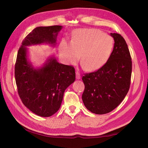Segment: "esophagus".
Listing matches in <instances>:
<instances>
[{
    "label": "esophagus",
    "instance_id": "esophagus-1",
    "mask_svg": "<svg viewBox=\"0 0 148 148\" xmlns=\"http://www.w3.org/2000/svg\"><path fill=\"white\" fill-rule=\"evenodd\" d=\"M76 79H81V75H80V74L78 72H76Z\"/></svg>",
    "mask_w": 148,
    "mask_h": 148
}]
</instances>
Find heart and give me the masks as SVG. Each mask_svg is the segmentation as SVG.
Wrapping results in <instances>:
<instances>
[{
  "instance_id": "heart-1",
  "label": "heart",
  "mask_w": 148,
  "mask_h": 148,
  "mask_svg": "<svg viewBox=\"0 0 148 148\" xmlns=\"http://www.w3.org/2000/svg\"><path fill=\"white\" fill-rule=\"evenodd\" d=\"M114 46L112 37L95 29H77L73 32L71 42L62 40L59 53L69 64L79 61L86 70L93 71L108 62Z\"/></svg>"
}]
</instances>
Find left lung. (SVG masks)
I'll use <instances>...</instances> for the list:
<instances>
[{"label": "left lung", "instance_id": "8db88e82", "mask_svg": "<svg viewBox=\"0 0 148 148\" xmlns=\"http://www.w3.org/2000/svg\"><path fill=\"white\" fill-rule=\"evenodd\" d=\"M111 36L114 45L108 62L82 77L83 102L88 110L97 114H106L118 107L130 85L132 59L127 44L120 34L111 33Z\"/></svg>", "mask_w": 148, "mask_h": 148}]
</instances>
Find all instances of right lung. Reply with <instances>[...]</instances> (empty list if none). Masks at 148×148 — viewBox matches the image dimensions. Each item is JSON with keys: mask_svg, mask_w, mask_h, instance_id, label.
I'll use <instances>...</instances> for the list:
<instances>
[{"mask_svg": "<svg viewBox=\"0 0 148 148\" xmlns=\"http://www.w3.org/2000/svg\"><path fill=\"white\" fill-rule=\"evenodd\" d=\"M62 29L60 25L34 29L22 42L15 64V80L22 102L42 117H49L58 111L65 90L76 79L75 69L60 64L55 56L47 59L41 67L35 68L28 59L27 47L41 44L55 46Z\"/></svg>", "mask_w": 148, "mask_h": 148, "instance_id": "1", "label": "right lung"}]
</instances>
